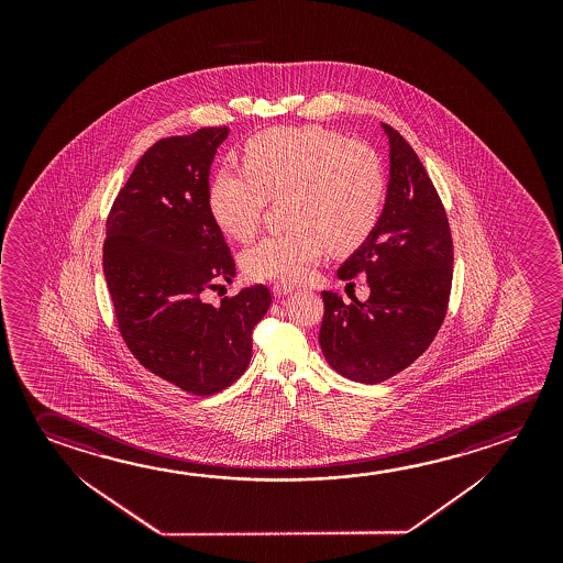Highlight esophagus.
Masks as SVG:
<instances>
[{"instance_id": "esophagus-1", "label": "esophagus", "mask_w": 563, "mask_h": 563, "mask_svg": "<svg viewBox=\"0 0 563 563\" xmlns=\"http://www.w3.org/2000/svg\"><path fill=\"white\" fill-rule=\"evenodd\" d=\"M292 290H296V286L290 285V283H275V285H273V295L278 296V298L290 295Z\"/></svg>"}]
</instances>
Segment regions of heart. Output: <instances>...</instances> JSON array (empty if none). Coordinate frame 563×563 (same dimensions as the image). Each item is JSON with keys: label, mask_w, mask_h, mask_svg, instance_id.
<instances>
[{"label": "heart", "mask_w": 563, "mask_h": 563, "mask_svg": "<svg viewBox=\"0 0 563 563\" xmlns=\"http://www.w3.org/2000/svg\"><path fill=\"white\" fill-rule=\"evenodd\" d=\"M245 168L223 166L210 185L216 222L235 240L257 233L268 200H280L290 228L265 235L243 255L257 280L296 283L332 250H357L377 228L387 175L377 151L341 133L308 128H275L251 139Z\"/></svg>", "instance_id": "b5f03b06"}]
</instances>
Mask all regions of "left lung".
Returning <instances> with one entry per match:
<instances>
[{
	"label": "left lung",
	"instance_id": "left-lung-1",
	"mask_svg": "<svg viewBox=\"0 0 563 563\" xmlns=\"http://www.w3.org/2000/svg\"><path fill=\"white\" fill-rule=\"evenodd\" d=\"M390 143L387 202L377 228L340 268L338 277L365 275V302L323 290L320 345L343 377L377 385L412 365L443 323L453 277L448 216L424 165L397 130Z\"/></svg>",
	"mask_w": 563,
	"mask_h": 563
}]
</instances>
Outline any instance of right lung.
<instances>
[{"label":"right lung","instance_id":"right-lung-1","mask_svg":"<svg viewBox=\"0 0 563 563\" xmlns=\"http://www.w3.org/2000/svg\"><path fill=\"white\" fill-rule=\"evenodd\" d=\"M228 128L157 141L113 200L103 275L121 338L145 369L196 397L245 373L251 333L267 313L265 285L206 305V290L235 277L210 208V166Z\"/></svg>","mask_w":563,"mask_h":563}]
</instances>
